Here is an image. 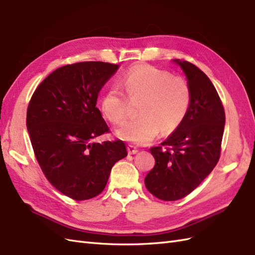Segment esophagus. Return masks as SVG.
<instances>
[{
	"mask_svg": "<svg viewBox=\"0 0 255 255\" xmlns=\"http://www.w3.org/2000/svg\"><path fill=\"white\" fill-rule=\"evenodd\" d=\"M137 151H138V148L136 147V146H134L132 144H129L128 146V154H135Z\"/></svg>",
	"mask_w": 255,
	"mask_h": 255,
	"instance_id": "1",
	"label": "esophagus"
}]
</instances>
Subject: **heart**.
<instances>
[{
	"label": "heart",
	"instance_id": "obj_1",
	"mask_svg": "<svg viewBox=\"0 0 255 255\" xmlns=\"http://www.w3.org/2000/svg\"><path fill=\"white\" fill-rule=\"evenodd\" d=\"M120 85L131 101H139V117L118 129L120 138L145 145L161 133L171 134L181 126L191 103L189 83L182 77L150 65L138 64L128 69ZM107 119L120 124L128 116V99L118 86H111L102 98Z\"/></svg>",
	"mask_w": 255,
	"mask_h": 255
}]
</instances>
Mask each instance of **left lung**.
Segmentation results:
<instances>
[{
    "instance_id": "8db88e82",
    "label": "left lung",
    "mask_w": 255,
    "mask_h": 255,
    "mask_svg": "<svg viewBox=\"0 0 255 255\" xmlns=\"http://www.w3.org/2000/svg\"><path fill=\"white\" fill-rule=\"evenodd\" d=\"M182 67L191 90L187 115L160 146L151 147L156 159L145 178V186L156 198L175 201L196 189L220 160L225 110L207 74L189 61Z\"/></svg>"
}]
</instances>
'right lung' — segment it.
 <instances>
[{
    "label": "right lung",
    "instance_id": "add662e5",
    "mask_svg": "<svg viewBox=\"0 0 255 255\" xmlns=\"http://www.w3.org/2000/svg\"><path fill=\"white\" fill-rule=\"evenodd\" d=\"M117 69L118 65L103 61L63 66L42 81L28 105L35 159L47 181L73 200L101 194L111 167L128 156L121 139L92 141L110 132L96 103Z\"/></svg>",
    "mask_w": 255,
    "mask_h": 255
}]
</instances>
